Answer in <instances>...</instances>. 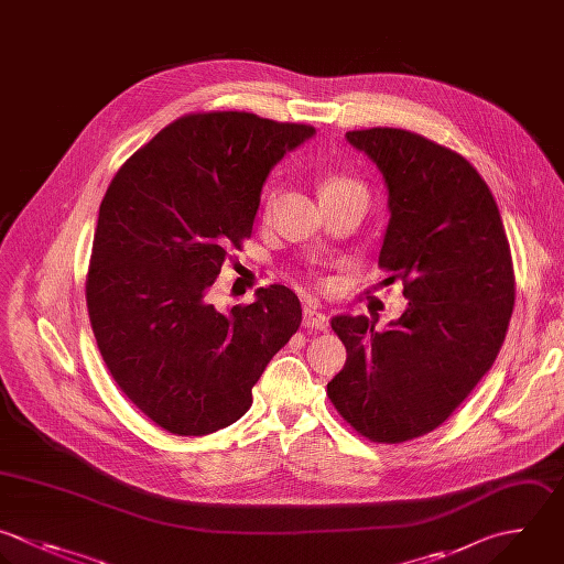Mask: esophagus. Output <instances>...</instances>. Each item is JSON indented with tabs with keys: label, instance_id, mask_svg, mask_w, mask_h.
Returning <instances> with one entry per match:
<instances>
[{
	"label": "esophagus",
	"instance_id": "obj_1",
	"mask_svg": "<svg viewBox=\"0 0 564 564\" xmlns=\"http://www.w3.org/2000/svg\"><path fill=\"white\" fill-rule=\"evenodd\" d=\"M304 328L311 330H326L328 328V317L315 308H304Z\"/></svg>",
	"mask_w": 564,
	"mask_h": 564
}]
</instances>
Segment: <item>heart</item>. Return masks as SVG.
<instances>
[{"instance_id": "heart-1", "label": "heart", "mask_w": 564, "mask_h": 564, "mask_svg": "<svg viewBox=\"0 0 564 564\" xmlns=\"http://www.w3.org/2000/svg\"><path fill=\"white\" fill-rule=\"evenodd\" d=\"M346 194H355V196H364L366 198V189L359 181L348 178V176H328L322 183V198H333V196H346ZM275 207V192L267 189L262 196V218H271Z\"/></svg>"}]
</instances>
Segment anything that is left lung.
<instances>
[{"label":"left lung","instance_id":"obj_1","mask_svg":"<svg viewBox=\"0 0 564 564\" xmlns=\"http://www.w3.org/2000/svg\"><path fill=\"white\" fill-rule=\"evenodd\" d=\"M388 185L379 267L408 308L386 330L337 315L344 368L326 394L357 434L403 443L438 427L491 368L509 326L516 278L498 205L460 154L401 128L346 132Z\"/></svg>","mask_w":564,"mask_h":564}]
</instances>
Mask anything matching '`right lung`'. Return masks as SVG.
<instances>
[{
	"label": "right lung",
	"instance_id": "1",
	"mask_svg": "<svg viewBox=\"0 0 564 564\" xmlns=\"http://www.w3.org/2000/svg\"><path fill=\"white\" fill-rule=\"evenodd\" d=\"M313 134L251 112L185 115L121 165L101 200L86 278L93 333L123 394L172 434L238 421L300 328V300L282 284L229 313L207 293L251 236L271 167Z\"/></svg>",
	"mask_w": 564,
	"mask_h": 564
}]
</instances>
